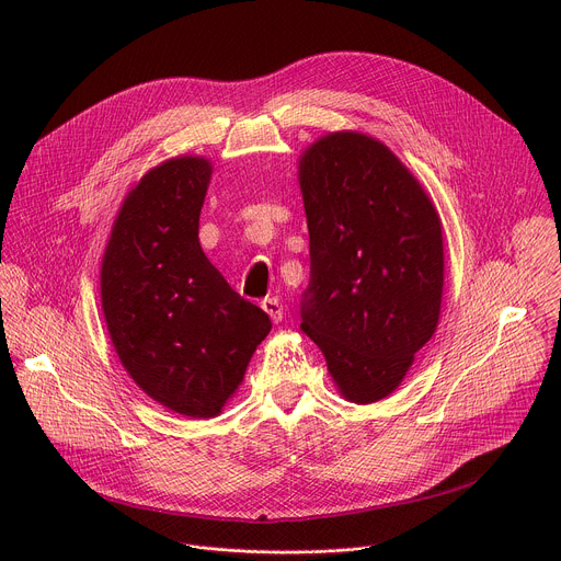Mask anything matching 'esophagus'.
<instances>
[{"instance_id": "obj_1", "label": "esophagus", "mask_w": 561, "mask_h": 561, "mask_svg": "<svg viewBox=\"0 0 561 561\" xmlns=\"http://www.w3.org/2000/svg\"><path fill=\"white\" fill-rule=\"evenodd\" d=\"M262 308L268 312V317L273 319L275 324H279V322H282V317H284V306H282V301H279L277 297H266V299L262 301Z\"/></svg>"}]
</instances>
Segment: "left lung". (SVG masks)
I'll return each mask as SVG.
<instances>
[{"mask_svg":"<svg viewBox=\"0 0 561 561\" xmlns=\"http://www.w3.org/2000/svg\"><path fill=\"white\" fill-rule=\"evenodd\" d=\"M299 188L310 244L301 331L324 353L344 399L379 402L439 322V215L388 146L353 130L306 148Z\"/></svg>","mask_w":561,"mask_h":561,"instance_id":"obj_1","label":"left lung"}]
</instances>
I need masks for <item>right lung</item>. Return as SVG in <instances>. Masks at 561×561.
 Masks as SVG:
<instances>
[{"instance_id": "obj_1", "label": "right lung", "mask_w": 561, "mask_h": 561, "mask_svg": "<svg viewBox=\"0 0 561 561\" xmlns=\"http://www.w3.org/2000/svg\"><path fill=\"white\" fill-rule=\"evenodd\" d=\"M213 167L175 157L126 195L102 260V308L135 383L173 413H221L271 333V317L239 293L199 247Z\"/></svg>"}]
</instances>
